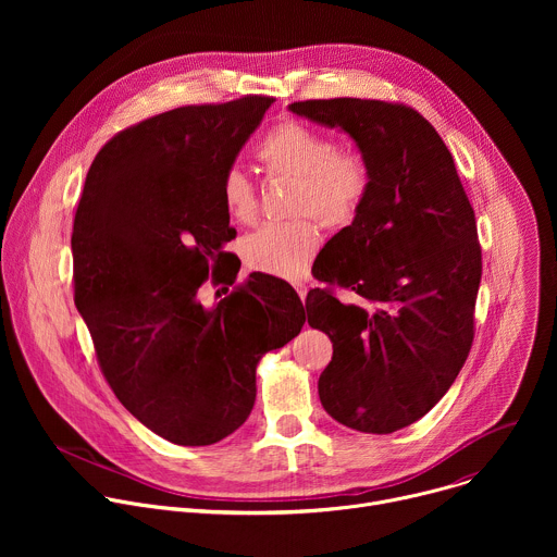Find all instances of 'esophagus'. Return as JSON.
<instances>
[{
	"label": "esophagus",
	"mask_w": 557,
	"mask_h": 557,
	"mask_svg": "<svg viewBox=\"0 0 557 557\" xmlns=\"http://www.w3.org/2000/svg\"><path fill=\"white\" fill-rule=\"evenodd\" d=\"M295 290H297V295H299V299L304 301L306 299V293H308V286L304 284V282H295Z\"/></svg>",
	"instance_id": "obj_1"
}]
</instances>
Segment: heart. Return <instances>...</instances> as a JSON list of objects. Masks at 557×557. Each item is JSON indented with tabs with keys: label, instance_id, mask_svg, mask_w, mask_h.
Listing matches in <instances>:
<instances>
[{
	"label": "heart",
	"instance_id": "heart-1",
	"mask_svg": "<svg viewBox=\"0 0 557 557\" xmlns=\"http://www.w3.org/2000/svg\"><path fill=\"white\" fill-rule=\"evenodd\" d=\"M269 178H293L290 220L264 222L243 240L245 262L267 275L297 280L320 249V219L329 228L350 226L372 189V165L357 147H337L322 129L286 119L256 147ZM220 200L233 222L249 224L258 213V191L240 168L220 178Z\"/></svg>",
	"mask_w": 557,
	"mask_h": 557
}]
</instances>
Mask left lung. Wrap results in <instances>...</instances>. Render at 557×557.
Instances as JSON below:
<instances>
[{
	"label": "left lung",
	"mask_w": 557,
	"mask_h": 557,
	"mask_svg": "<svg viewBox=\"0 0 557 557\" xmlns=\"http://www.w3.org/2000/svg\"><path fill=\"white\" fill-rule=\"evenodd\" d=\"M288 108L342 127L372 165L357 220L314 260L326 286L306 295V310L333 342L317 383L324 410L357 432L392 434L443 399L471 350L483 275L475 215L449 149L414 108L350 97Z\"/></svg>",
	"instance_id": "1"
}]
</instances>
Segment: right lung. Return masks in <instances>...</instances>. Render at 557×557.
Returning <instances> with one entry per match:
<instances>
[{
  "label": "right lung",
  "mask_w": 557,
  "mask_h": 557,
  "mask_svg": "<svg viewBox=\"0 0 557 557\" xmlns=\"http://www.w3.org/2000/svg\"><path fill=\"white\" fill-rule=\"evenodd\" d=\"M273 101L183 106L121 129L95 156L74 213V304L99 368L125 410L176 445L240 428L260 359L306 322L293 286L264 273L213 309L197 299L207 281L237 280L220 178Z\"/></svg>",
  "instance_id": "obj_1"
}]
</instances>
